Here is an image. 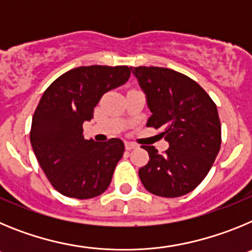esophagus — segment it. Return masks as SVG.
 Returning a JSON list of instances; mask_svg holds the SVG:
<instances>
[{"label":"esophagus","instance_id":"obj_1","mask_svg":"<svg viewBox=\"0 0 252 252\" xmlns=\"http://www.w3.org/2000/svg\"><path fill=\"white\" fill-rule=\"evenodd\" d=\"M125 148H126V150H133V149L137 148V145L135 144V142L126 141V142H125Z\"/></svg>","mask_w":252,"mask_h":252}]
</instances>
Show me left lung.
Instances as JSON below:
<instances>
[{
  "label": "left lung",
  "instance_id": "obj_1",
  "mask_svg": "<svg viewBox=\"0 0 252 252\" xmlns=\"http://www.w3.org/2000/svg\"><path fill=\"white\" fill-rule=\"evenodd\" d=\"M151 111L148 127L162 128L169 149L159 154L144 146L149 161L140 168L141 183L159 197L192 192L212 168L221 148L217 106L195 81L173 69L131 66Z\"/></svg>",
  "mask_w": 252,
  "mask_h": 252
}]
</instances>
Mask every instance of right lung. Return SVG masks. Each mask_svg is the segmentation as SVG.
I'll use <instances>...</instances> for the list:
<instances>
[{
  "instance_id": "add662e5",
  "label": "right lung",
  "mask_w": 252,
  "mask_h": 252,
  "mask_svg": "<svg viewBox=\"0 0 252 252\" xmlns=\"http://www.w3.org/2000/svg\"><path fill=\"white\" fill-rule=\"evenodd\" d=\"M126 65L79 66L46 88L32 116L30 141L51 186L78 199L97 197L108 188L125 151L122 140H86L83 122L93 119L102 95L130 78Z\"/></svg>"
}]
</instances>
